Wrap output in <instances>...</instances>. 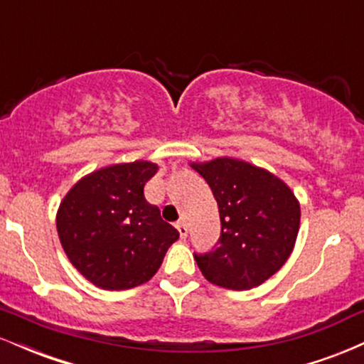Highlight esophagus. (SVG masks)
<instances>
[{"mask_svg":"<svg viewBox=\"0 0 364 364\" xmlns=\"http://www.w3.org/2000/svg\"><path fill=\"white\" fill-rule=\"evenodd\" d=\"M176 229L179 231V236H181V240H185V237L188 236V225H186L185 220H178Z\"/></svg>","mask_w":364,"mask_h":364,"instance_id":"34e87169","label":"esophagus"}]
</instances>
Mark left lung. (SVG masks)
Here are the masks:
<instances>
[{"mask_svg": "<svg viewBox=\"0 0 364 364\" xmlns=\"http://www.w3.org/2000/svg\"><path fill=\"white\" fill-rule=\"evenodd\" d=\"M210 186L220 215L217 248L195 255L203 277L215 286L248 291L286 263L299 231V202L267 169L232 157L191 164Z\"/></svg>", "mask_w": 364, "mask_h": 364, "instance_id": "8db88e82", "label": "left lung"}]
</instances>
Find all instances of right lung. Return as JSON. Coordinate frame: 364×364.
Segmentation results:
<instances>
[{"label":"right lung","mask_w":364,"mask_h":364,"mask_svg":"<svg viewBox=\"0 0 364 364\" xmlns=\"http://www.w3.org/2000/svg\"><path fill=\"white\" fill-rule=\"evenodd\" d=\"M157 169L149 161L107 166L75 183L60 203L63 250L94 286L123 291L150 281L179 237L144 196Z\"/></svg>","instance_id":"right-lung-1"}]
</instances>
